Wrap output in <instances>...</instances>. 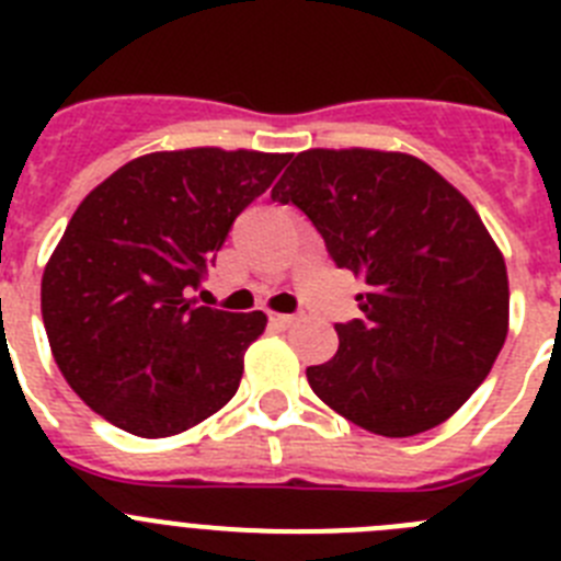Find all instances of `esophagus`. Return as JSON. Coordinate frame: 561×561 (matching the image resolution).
Returning <instances> with one entry per match:
<instances>
[{"instance_id":"obj_1","label":"esophagus","mask_w":561,"mask_h":561,"mask_svg":"<svg viewBox=\"0 0 561 561\" xmlns=\"http://www.w3.org/2000/svg\"><path fill=\"white\" fill-rule=\"evenodd\" d=\"M270 320H272V323H275V325H291V323H295V320H297V314H272Z\"/></svg>"}]
</instances>
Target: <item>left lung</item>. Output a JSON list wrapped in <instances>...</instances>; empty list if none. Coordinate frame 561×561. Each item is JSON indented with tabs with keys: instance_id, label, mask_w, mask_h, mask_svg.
I'll return each instance as SVG.
<instances>
[{
	"instance_id": "8db88e82",
	"label": "left lung",
	"mask_w": 561,
	"mask_h": 561,
	"mask_svg": "<svg viewBox=\"0 0 561 561\" xmlns=\"http://www.w3.org/2000/svg\"><path fill=\"white\" fill-rule=\"evenodd\" d=\"M323 236L340 270L365 277L362 320L306 368L320 399L388 438L447 421L489 376L508 334L503 252L458 187L419 157L309 148L272 187Z\"/></svg>"
}]
</instances>
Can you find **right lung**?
<instances>
[{
    "label": "right lung",
    "instance_id": "1",
    "mask_svg": "<svg viewBox=\"0 0 561 561\" xmlns=\"http://www.w3.org/2000/svg\"><path fill=\"white\" fill-rule=\"evenodd\" d=\"M286 162L244 148L146 153L72 213L44 266L42 317L64 379L108 424L168 438L236 396L266 314L187 295Z\"/></svg>",
    "mask_w": 561,
    "mask_h": 561
}]
</instances>
